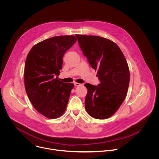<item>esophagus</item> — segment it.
I'll list each match as a JSON object with an SVG mask.
<instances>
[{"mask_svg": "<svg viewBox=\"0 0 159 159\" xmlns=\"http://www.w3.org/2000/svg\"><path fill=\"white\" fill-rule=\"evenodd\" d=\"M74 85H75V86H80L81 85V84L78 83H74Z\"/></svg>", "mask_w": 159, "mask_h": 159, "instance_id": "esophagus-1", "label": "esophagus"}]
</instances>
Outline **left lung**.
<instances>
[{
	"label": "left lung",
	"mask_w": 159,
	"mask_h": 159,
	"mask_svg": "<svg viewBox=\"0 0 159 159\" xmlns=\"http://www.w3.org/2000/svg\"><path fill=\"white\" fill-rule=\"evenodd\" d=\"M84 55L95 71L100 83H86L85 108L98 119L110 117L125 100L130 81V71L124 54L113 41L95 35L76 34Z\"/></svg>",
	"instance_id": "left-lung-1"
}]
</instances>
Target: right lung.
Segmentation results:
<instances>
[{"mask_svg": "<svg viewBox=\"0 0 159 159\" xmlns=\"http://www.w3.org/2000/svg\"><path fill=\"white\" fill-rule=\"evenodd\" d=\"M74 35L53 37L34 46L24 67V86L35 110L49 119H56L66 111L73 83H64L60 74L65 52L75 44Z\"/></svg>", "mask_w": 159, "mask_h": 159, "instance_id": "add662e5", "label": "right lung"}]
</instances>
